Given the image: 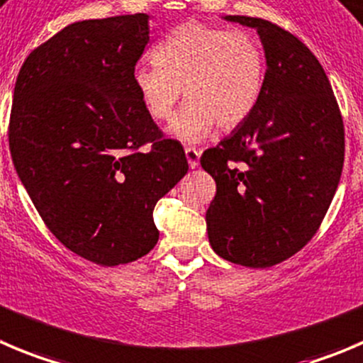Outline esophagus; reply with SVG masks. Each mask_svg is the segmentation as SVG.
I'll list each match as a JSON object with an SVG mask.
<instances>
[{
    "label": "esophagus",
    "instance_id": "1",
    "mask_svg": "<svg viewBox=\"0 0 363 363\" xmlns=\"http://www.w3.org/2000/svg\"><path fill=\"white\" fill-rule=\"evenodd\" d=\"M184 152H186V159H188L189 168H197L199 159H201V150H197V148H193V147H186Z\"/></svg>",
    "mask_w": 363,
    "mask_h": 363
}]
</instances>
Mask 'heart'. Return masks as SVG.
<instances>
[{"label":"heart","instance_id":"1","mask_svg":"<svg viewBox=\"0 0 363 363\" xmlns=\"http://www.w3.org/2000/svg\"><path fill=\"white\" fill-rule=\"evenodd\" d=\"M155 66H140L132 84L148 116H172L182 91L188 101L170 130L184 141H201L215 127L233 130L258 105L267 62L262 44L242 30L188 21L166 33L154 52Z\"/></svg>","mask_w":363,"mask_h":363}]
</instances>
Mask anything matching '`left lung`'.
Instances as JSON below:
<instances>
[{
  "label": "left lung",
  "instance_id": "1",
  "mask_svg": "<svg viewBox=\"0 0 363 363\" xmlns=\"http://www.w3.org/2000/svg\"><path fill=\"white\" fill-rule=\"evenodd\" d=\"M267 57L256 109L201 164L216 182L206 213L213 250L267 269L299 252L320 228L344 166V121L331 84L303 40L247 16Z\"/></svg>",
  "mask_w": 363,
  "mask_h": 363
}]
</instances>
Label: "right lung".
<instances>
[{
    "label": "right lung",
    "instance_id": "1",
    "mask_svg": "<svg viewBox=\"0 0 363 363\" xmlns=\"http://www.w3.org/2000/svg\"><path fill=\"white\" fill-rule=\"evenodd\" d=\"M148 39L147 13L73 23L26 57L13 87L19 179L53 236L96 265L154 249L155 204L188 172L132 84Z\"/></svg>",
    "mask_w": 363,
    "mask_h": 363
}]
</instances>
